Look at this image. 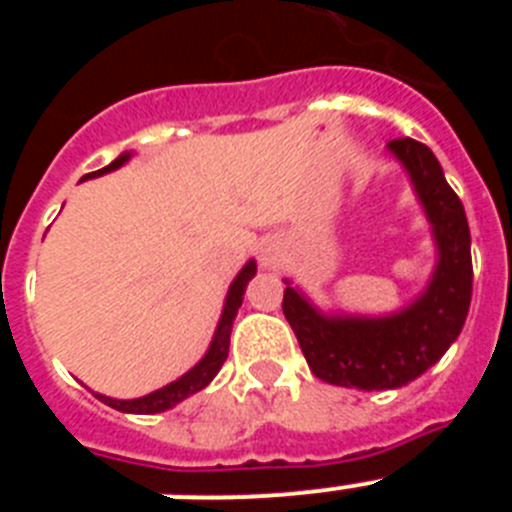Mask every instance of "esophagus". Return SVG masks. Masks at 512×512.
I'll list each match as a JSON object with an SVG mask.
<instances>
[{
	"label": "esophagus",
	"instance_id": "1",
	"mask_svg": "<svg viewBox=\"0 0 512 512\" xmlns=\"http://www.w3.org/2000/svg\"><path fill=\"white\" fill-rule=\"evenodd\" d=\"M282 243L277 241V238H266L264 243H261V251H259V261L264 269H277L279 264H282Z\"/></svg>",
	"mask_w": 512,
	"mask_h": 512
}]
</instances>
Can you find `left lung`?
I'll use <instances>...</instances> for the list:
<instances>
[{
    "instance_id": "left-lung-1",
    "label": "left lung",
    "mask_w": 512,
    "mask_h": 512,
    "mask_svg": "<svg viewBox=\"0 0 512 512\" xmlns=\"http://www.w3.org/2000/svg\"><path fill=\"white\" fill-rule=\"evenodd\" d=\"M387 148L410 174L438 248L423 295L382 318H330L295 287L284 289L282 300L312 374L366 392L397 390L428 372L459 338L472 302V238L464 205L431 148L413 138H395Z\"/></svg>"
}]
</instances>
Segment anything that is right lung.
<instances>
[{"label": "right lung", "mask_w": 512, "mask_h": 512, "mask_svg": "<svg viewBox=\"0 0 512 512\" xmlns=\"http://www.w3.org/2000/svg\"><path fill=\"white\" fill-rule=\"evenodd\" d=\"M128 158L130 153H122V156H117L110 166L92 171V174H87L84 179H94V176L110 174V171L120 169ZM84 179H81V182H84ZM253 274H256V261H248V264L238 271V277L233 279V284H230L228 297H225L223 315H220V323H217V330H215V338H212L210 348H207V354L200 359V364H194L192 369H189L187 374H182L176 382L166 384V387H161V390L151 392V395L146 397H138V400H115V397L97 395L99 400H102L104 405H110V408L120 410V413L153 415V413H164V410L174 408V405H179L182 400H187V397L194 395V392L205 390L207 384L215 379V374L220 372V366L225 364V359H228L230 330H233V320L235 315H238V307H241L243 302V292H246Z\"/></svg>", "instance_id": "right-lung-1"}]
</instances>
